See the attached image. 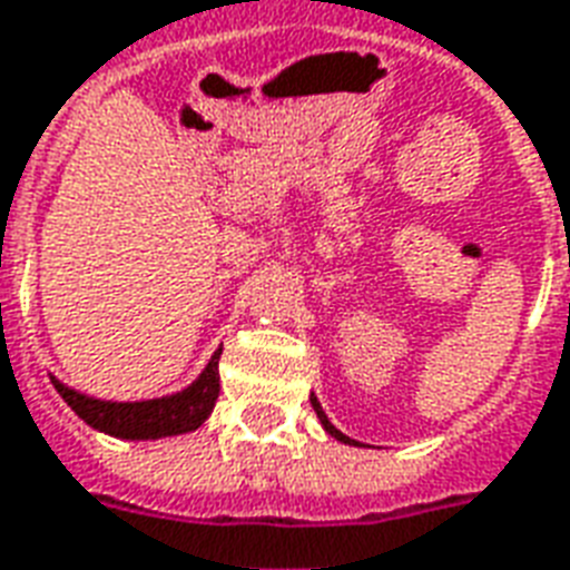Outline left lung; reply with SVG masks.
<instances>
[{
    "mask_svg": "<svg viewBox=\"0 0 570 570\" xmlns=\"http://www.w3.org/2000/svg\"><path fill=\"white\" fill-rule=\"evenodd\" d=\"M311 407H314V411H317V420H320V423H323V429H326L328 435L335 438V441H341V444H356V441H353V438H347V435H344V432H338V429H335V425L328 423V416H326V411H323V407H320L317 395H311Z\"/></svg>",
    "mask_w": 570,
    "mask_h": 570,
    "instance_id": "1",
    "label": "left lung"
}]
</instances>
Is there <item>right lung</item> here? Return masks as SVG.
<instances>
[{
	"label": "right lung",
	"mask_w": 570,
	"mask_h": 570,
	"mask_svg": "<svg viewBox=\"0 0 570 570\" xmlns=\"http://www.w3.org/2000/svg\"><path fill=\"white\" fill-rule=\"evenodd\" d=\"M220 353L223 347L214 350L208 365L189 386L171 392V395L145 399V402H105V399H92V395L71 390L57 377H50V383L66 399L71 411L96 432L124 438V441H156V438L196 432L208 420L217 404V395H220V371H217Z\"/></svg>",
	"instance_id": "add662e5"
}]
</instances>
